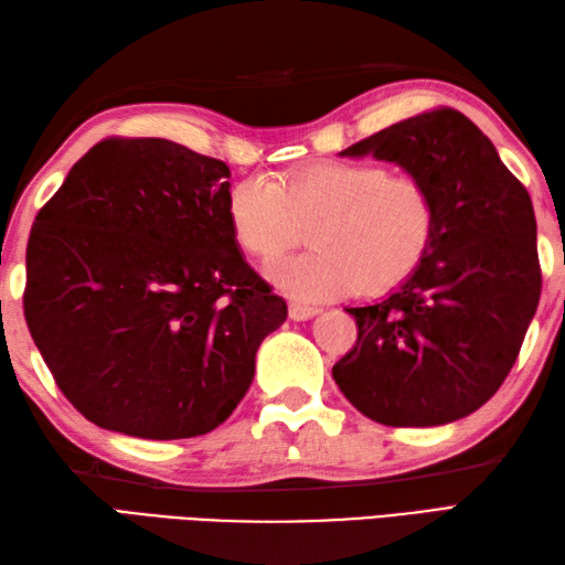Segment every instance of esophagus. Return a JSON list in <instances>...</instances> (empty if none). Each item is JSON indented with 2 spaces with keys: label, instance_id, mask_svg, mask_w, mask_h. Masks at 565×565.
Returning a JSON list of instances; mask_svg holds the SVG:
<instances>
[{
  "label": "esophagus",
  "instance_id": "obj_1",
  "mask_svg": "<svg viewBox=\"0 0 565 565\" xmlns=\"http://www.w3.org/2000/svg\"><path fill=\"white\" fill-rule=\"evenodd\" d=\"M316 316H320V308L318 306H308V303H291L289 306V318L296 320V322L310 320V318H316Z\"/></svg>",
  "mask_w": 565,
  "mask_h": 565
}]
</instances>
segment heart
<instances>
[{
	"label": "heart",
	"mask_w": 565,
	"mask_h": 565,
	"mask_svg": "<svg viewBox=\"0 0 565 565\" xmlns=\"http://www.w3.org/2000/svg\"><path fill=\"white\" fill-rule=\"evenodd\" d=\"M237 245L274 259L306 235L316 247L267 267L303 301L379 294L403 281L431 243L437 209L425 182L374 162H318L274 184L247 177L227 194Z\"/></svg>",
	"instance_id": "obj_1"
}]
</instances>
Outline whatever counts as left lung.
I'll return each instance as SVG.
<instances>
[{"mask_svg": "<svg viewBox=\"0 0 565 565\" xmlns=\"http://www.w3.org/2000/svg\"><path fill=\"white\" fill-rule=\"evenodd\" d=\"M342 158L395 162L435 196L431 243L379 303L347 308L354 350L332 379L388 427H437L493 398L542 296L532 199L471 118L435 109L354 142Z\"/></svg>", "mask_w": 565, "mask_h": 565, "instance_id": "1", "label": "left lung"}]
</instances>
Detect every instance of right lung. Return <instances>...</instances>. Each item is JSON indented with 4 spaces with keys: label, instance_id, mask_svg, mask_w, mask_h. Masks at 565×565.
Masks as SVG:
<instances>
[{
    "label": "right lung",
    "instance_id": "right-lung-1",
    "mask_svg": "<svg viewBox=\"0 0 565 565\" xmlns=\"http://www.w3.org/2000/svg\"><path fill=\"white\" fill-rule=\"evenodd\" d=\"M231 170L164 138H109L35 215L23 316L57 388L104 429L186 439L233 415L286 301L227 221Z\"/></svg>",
    "mask_w": 565,
    "mask_h": 565
}]
</instances>
